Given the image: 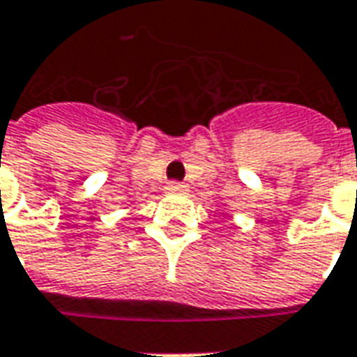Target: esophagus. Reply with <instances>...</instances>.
<instances>
[{"instance_id": "esophagus-1", "label": "esophagus", "mask_w": 357, "mask_h": 357, "mask_svg": "<svg viewBox=\"0 0 357 357\" xmlns=\"http://www.w3.org/2000/svg\"><path fill=\"white\" fill-rule=\"evenodd\" d=\"M165 192H167V194H178V196H181V194H186L188 190H186V186H184L182 182L171 181V182H167V186H165Z\"/></svg>"}]
</instances>
